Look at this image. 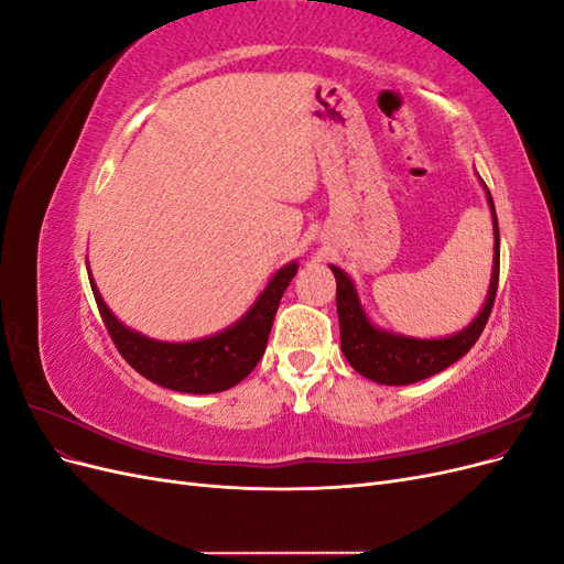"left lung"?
Masks as SVG:
<instances>
[{"label":"left lung","mask_w":564,"mask_h":564,"mask_svg":"<svg viewBox=\"0 0 564 564\" xmlns=\"http://www.w3.org/2000/svg\"><path fill=\"white\" fill-rule=\"evenodd\" d=\"M487 204L491 212V226H494V263H491V280L489 292L482 303L480 313L468 327L458 329L456 334L440 336V338H419V336H404L373 324L365 311V305L357 296L355 282L348 278L346 270L338 265H329L336 278V311L340 324V350H344L346 360L355 371H360L365 379L383 386H409L433 377V373L447 369L456 360H460L480 338L485 324L489 319L494 299H497V284H499V220L497 209H494V199L487 191L485 181L480 178Z\"/></svg>","instance_id":"obj_1"}]
</instances>
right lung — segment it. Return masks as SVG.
I'll return each instance as SVG.
<instances>
[{"label":"right lung","mask_w":564,"mask_h":564,"mask_svg":"<svg viewBox=\"0 0 564 564\" xmlns=\"http://www.w3.org/2000/svg\"><path fill=\"white\" fill-rule=\"evenodd\" d=\"M296 270V261L282 265L268 280L259 299L251 303V308L240 319L232 322L230 327L197 340H183V344L150 338L127 327L124 322L115 317L104 296H100L91 270L89 282L100 317H104L117 350L122 352L124 360L141 377L169 390L209 395V392H220L237 386L259 365L268 346L272 322H275L280 299L289 282L294 280Z\"/></svg>","instance_id":"add662e5"}]
</instances>
